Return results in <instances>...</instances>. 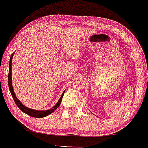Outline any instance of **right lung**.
I'll use <instances>...</instances> for the list:
<instances>
[{"mask_svg": "<svg viewBox=\"0 0 148 148\" xmlns=\"http://www.w3.org/2000/svg\"><path fill=\"white\" fill-rule=\"evenodd\" d=\"M14 53H12L10 56V62H9V73H8V86H9V89H10V91L11 92V95H12V98H13L14 102H15V104L17 105V106L24 113L27 114L29 115V116H32V117H36V118H43L45 117V116H48L50 114H51L52 112L55 111L58 107L60 106V105L62 100V97L64 95V92H62V94L61 97L60 98L59 100L58 101L56 105L53 107L52 108L49 109V110H33V109H31L27 108L26 107L25 105H24L23 104L20 102V100H19L18 98H17L16 96L15 93L14 92V89L13 87H12V58H13Z\"/></svg>", "mask_w": 148, "mask_h": 148, "instance_id": "add662e5", "label": "right lung"}]
</instances>
